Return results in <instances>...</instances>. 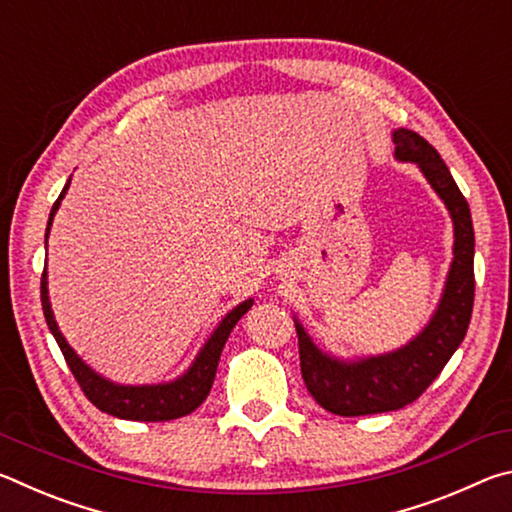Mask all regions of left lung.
<instances>
[{
	"mask_svg": "<svg viewBox=\"0 0 512 512\" xmlns=\"http://www.w3.org/2000/svg\"><path fill=\"white\" fill-rule=\"evenodd\" d=\"M397 160L418 162L454 219V262L436 316L402 350L357 363L320 352L305 329H298L300 370L307 391L323 409L345 418L402 409L427 391L465 339L474 307V228L470 205L433 146L409 128L393 133Z\"/></svg>",
	"mask_w": 512,
	"mask_h": 512,
	"instance_id": "left-lung-1",
	"label": "left lung"
}]
</instances>
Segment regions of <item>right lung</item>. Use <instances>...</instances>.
<instances>
[{"mask_svg": "<svg viewBox=\"0 0 512 512\" xmlns=\"http://www.w3.org/2000/svg\"><path fill=\"white\" fill-rule=\"evenodd\" d=\"M67 187L69 183L65 185L63 192H60L54 207H51L45 241L49 237L51 221H54V214L58 210L60 201H63ZM40 300H42V311H45V320L51 329V334H54V339L58 343L60 352H63V357L67 361L69 370H72L74 379L79 381L83 395L103 413H110L121 420H142V422H167V420L183 418V415L196 411L198 406L205 402V397L210 395L223 345L228 341L232 327H235L239 323V318L253 307V300L241 302L237 309H232L230 314L221 320V325L216 327V332L210 336V341L203 345L201 354L196 357L194 366L187 370V375L162 386H117L85 366V363L76 357V352L69 348L67 341L63 339V334H60V329L54 320V314H51V305L47 296V273H42V280H40Z\"/></svg>", "mask_w": 512, "mask_h": 512, "instance_id": "add662e5", "label": "right lung"}]
</instances>
